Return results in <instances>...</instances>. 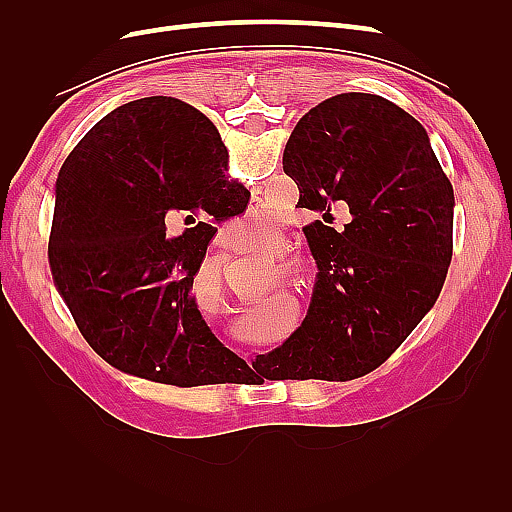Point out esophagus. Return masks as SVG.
I'll use <instances>...</instances> for the list:
<instances>
[{
	"label": "esophagus",
	"mask_w": 512,
	"mask_h": 512,
	"mask_svg": "<svg viewBox=\"0 0 512 512\" xmlns=\"http://www.w3.org/2000/svg\"><path fill=\"white\" fill-rule=\"evenodd\" d=\"M228 247V250H235V245H226Z\"/></svg>",
	"instance_id": "1"
}]
</instances>
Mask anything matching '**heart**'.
Wrapping results in <instances>:
<instances>
[{
	"mask_svg": "<svg viewBox=\"0 0 512 512\" xmlns=\"http://www.w3.org/2000/svg\"><path fill=\"white\" fill-rule=\"evenodd\" d=\"M239 226V241L241 243H260L273 237L280 224L273 211H258L254 215H245L237 222Z\"/></svg>",
	"mask_w": 512,
	"mask_h": 512,
	"instance_id": "b5f03b06",
	"label": "heart"
}]
</instances>
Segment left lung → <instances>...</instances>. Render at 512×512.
Returning <instances> with one entry per match:
<instances>
[{
  "mask_svg": "<svg viewBox=\"0 0 512 512\" xmlns=\"http://www.w3.org/2000/svg\"><path fill=\"white\" fill-rule=\"evenodd\" d=\"M284 173L301 207L329 213L346 203L352 222L342 232L305 226L318 282L301 327L267 356L271 380L365 376L440 297L453 258V185L421 123L356 91L299 119Z\"/></svg>",
  "mask_w": 512,
  "mask_h": 512,
  "instance_id": "obj_1",
  "label": "left lung"
}]
</instances>
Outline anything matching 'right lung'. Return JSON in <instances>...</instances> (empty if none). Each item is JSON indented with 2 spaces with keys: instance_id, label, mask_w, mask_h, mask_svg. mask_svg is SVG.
Wrapping results in <instances>:
<instances>
[{
  "instance_id": "right-lung-1",
  "label": "right lung",
  "mask_w": 512,
  "mask_h": 512,
  "mask_svg": "<svg viewBox=\"0 0 512 512\" xmlns=\"http://www.w3.org/2000/svg\"><path fill=\"white\" fill-rule=\"evenodd\" d=\"M213 123L177 98L123 104L72 149L55 183L49 265L87 344L160 384L232 382L247 363L200 316L192 284L213 237L250 192L226 179ZM247 205V203H245ZM179 214L186 229L165 237Z\"/></svg>"
}]
</instances>
